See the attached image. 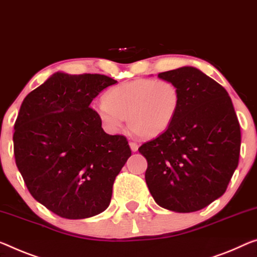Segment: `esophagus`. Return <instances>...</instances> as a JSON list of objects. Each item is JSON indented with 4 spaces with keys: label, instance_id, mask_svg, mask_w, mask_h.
I'll return each instance as SVG.
<instances>
[{
    "label": "esophagus",
    "instance_id": "esophagus-1",
    "mask_svg": "<svg viewBox=\"0 0 257 257\" xmlns=\"http://www.w3.org/2000/svg\"><path fill=\"white\" fill-rule=\"evenodd\" d=\"M128 145H130V148H131L132 152H137L138 148H139V146H138L137 142H134V141H130Z\"/></svg>",
    "mask_w": 257,
    "mask_h": 257
}]
</instances>
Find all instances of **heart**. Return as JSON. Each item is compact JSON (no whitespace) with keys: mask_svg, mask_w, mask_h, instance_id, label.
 I'll use <instances>...</instances> for the list:
<instances>
[{"mask_svg":"<svg viewBox=\"0 0 257 257\" xmlns=\"http://www.w3.org/2000/svg\"><path fill=\"white\" fill-rule=\"evenodd\" d=\"M180 90L168 79L141 78L117 85L95 106L96 115L110 133L119 132L127 117L128 127L142 138L164 132L175 119Z\"/></svg>","mask_w":257,"mask_h":257,"instance_id":"1","label":"heart"}]
</instances>
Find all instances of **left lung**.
<instances>
[{
    "label": "left lung",
    "instance_id": "8db88e82",
    "mask_svg": "<svg viewBox=\"0 0 257 257\" xmlns=\"http://www.w3.org/2000/svg\"><path fill=\"white\" fill-rule=\"evenodd\" d=\"M159 78L178 86L180 104L167 131L139 147L146 183L162 208L201 210L224 194L238 167V118L225 88L200 70L184 66Z\"/></svg>",
    "mask_w": 257,
    "mask_h": 257
}]
</instances>
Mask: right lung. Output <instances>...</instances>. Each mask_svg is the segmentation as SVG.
Wrapping results in <instances>:
<instances>
[{"label": "right lung", "instance_id": "1", "mask_svg": "<svg viewBox=\"0 0 257 257\" xmlns=\"http://www.w3.org/2000/svg\"><path fill=\"white\" fill-rule=\"evenodd\" d=\"M116 82L103 74L56 72L22 103L14 133L16 164L31 195L63 218L104 211L116 176L131 156L126 138L106 134L89 108Z\"/></svg>", "mask_w": 257, "mask_h": 257}]
</instances>
